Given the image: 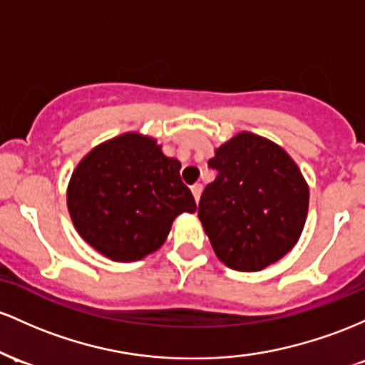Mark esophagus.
I'll list each match as a JSON object with an SVG mask.
<instances>
[{
    "label": "esophagus",
    "instance_id": "34e87169",
    "mask_svg": "<svg viewBox=\"0 0 365 365\" xmlns=\"http://www.w3.org/2000/svg\"><path fill=\"white\" fill-rule=\"evenodd\" d=\"M202 190H203V186L202 184H193V186H191V193H193V196H195V200H196V203H198V200H200V196H202Z\"/></svg>",
    "mask_w": 365,
    "mask_h": 365
}]
</instances>
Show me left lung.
Instances as JSON below:
<instances>
[{
    "label": "left lung",
    "mask_w": 365,
    "mask_h": 365,
    "mask_svg": "<svg viewBox=\"0 0 365 365\" xmlns=\"http://www.w3.org/2000/svg\"><path fill=\"white\" fill-rule=\"evenodd\" d=\"M217 172L198 217L220 262L241 272L274 264L297 245L309 212V184L279 145L243 133L215 148Z\"/></svg>",
    "instance_id": "8db88e82"
}]
</instances>
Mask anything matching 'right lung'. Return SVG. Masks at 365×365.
I'll list each match as a JSON object with an SVG mask.
<instances>
[{
  "instance_id": "right-lung-1",
  "label": "right lung",
  "mask_w": 365,
  "mask_h": 365,
  "mask_svg": "<svg viewBox=\"0 0 365 365\" xmlns=\"http://www.w3.org/2000/svg\"><path fill=\"white\" fill-rule=\"evenodd\" d=\"M179 170L181 162L145 134L124 133L94 146L68 181L73 227L106 259H145L165 243L175 217L196 210Z\"/></svg>"
}]
</instances>
